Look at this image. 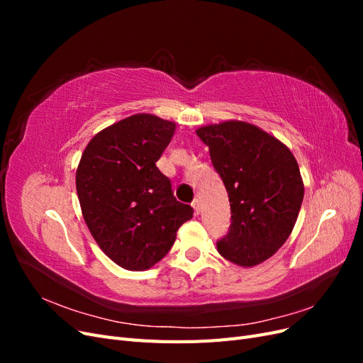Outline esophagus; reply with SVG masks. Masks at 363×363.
Segmentation results:
<instances>
[{
  "mask_svg": "<svg viewBox=\"0 0 363 363\" xmlns=\"http://www.w3.org/2000/svg\"><path fill=\"white\" fill-rule=\"evenodd\" d=\"M192 207H194L195 213L199 215V213H200V211H201V206H200V200H199V199H195V200L192 201Z\"/></svg>",
  "mask_w": 363,
  "mask_h": 363,
  "instance_id": "esophagus-1",
  "label": "esophagus"
}]
</instances>
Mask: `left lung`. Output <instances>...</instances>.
I'll list each match as a JSON object with an SVG mask.
<instances>
[{
  "instance_id": "1",
  "label": "left lung",
  "mask_w": 363,
  "mask_h": 363,
  "mask_svg": "<svg viewBox=\"0 0 363 363\" xmlns=\"http://www.w3.org/2000/svg\"><path fill=\"white\" fill-rule=\"evenodd\" d=\"M196 135L208 147L230 201L232 224L216 242L219 255L239 267L269 259L289 238L304 186L286 145L256 125L225 121Z\"/></svg>"
}]
</instances>
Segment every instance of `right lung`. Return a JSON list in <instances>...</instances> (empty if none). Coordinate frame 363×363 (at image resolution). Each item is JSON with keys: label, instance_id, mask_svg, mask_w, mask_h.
<instances>
[{"label": "right lung", "instance_id": "obj_1", "mask_svg": "<svg viewBox=\"0 0 363 363\" xmlns=\"http://www.w3.org/2000/svg\"><path fill=\"white\" fill-rule=\"evenodd\" d=\"M174 130V123L155 115L125 118L94 136L77 168L87 227L106 255L130 271L148 269L167 256L194 215L156 167Z\"/></svg>", "mask_w": 363, "mask_h": 363}]
</instances>
